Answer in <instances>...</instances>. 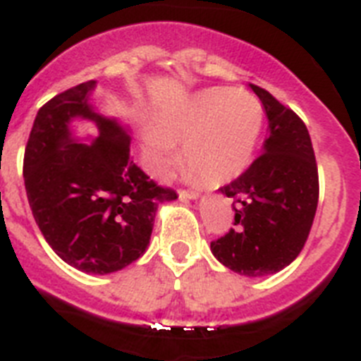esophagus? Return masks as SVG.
<instances>
[{
  "label": "esophagus",
  "instance_id": "esophagus-1",
  "mask_svg": "<svg viewBox=\"0 0 361 361\" xmlns=\"http://www.w3.org/2000/svg\"><path fill=\"white\" fill-rule=\"evenodd\" d=\"M200 194L196 190H180V200H196Z\"/></svg>",
  "mask_w": 361,
  "mask_h": 361
}]
</instances>
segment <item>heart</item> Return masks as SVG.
Here are the masks:
<instances>
[{
  "label": "heart",
  "mask_w": 361,
  "mask_h": 361,
  "mask_svg": "<svg viewBox=\"0 0 361 361\" xmlns=\"http://www.w3.org/2000/svg\"><path fill=\"white\" fill-rule=\"evenodd\" d=\"M263 123V103L249 90H202L169 106L158 128L145 130L150 171L161 180L171 176L180 158L176 143L183 142L185 161L207 183H227L250 165Z\"/></svg>",
  "instance_id": "1"
}]
</instances>
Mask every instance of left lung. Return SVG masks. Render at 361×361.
Listing matches in <instances>:
<instances>
[{
    "instance_id": "left-lung-1",
    "label": "left lung",
    "mask_w": 361,
    "mask_h": 361,
    "mask_svg": "<svg viewBox=\"0 0 361 361\" xmlns=\"http://www.w3.org/2000/svg\"><path fill=\"white\" fill-rule=\"evenodd\" d=\"M263 103L269 136L263 154L241 176L221 187L233 198L234 225L211 243L225 267L243 276L281 271L302 252L318 207V165L311 136L294 111L250 83Z\"/></svg>"
}]
</instances>
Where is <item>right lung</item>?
<instances>
[{
    "label": "right lung",
    "mask_w": 361,
    "mask_h": 361,
    "mask_svg": "<svg viewBox=\"0 0 361 361\" xmlns=\"http://www.w3.org/2000/svg\"><path fill=\"white\" fill-rule=\"evenodd\" d=\"M94 87L80 83L37 111L23 178L34 219L56 255L78 271L109 274L145 252L158 207L178 194L130 159L127 130L89 103ZM78 117L99 127L90 144L71 136Z\"/></svg>",
    "instance_id": "obj_1"
}]
</instances>
